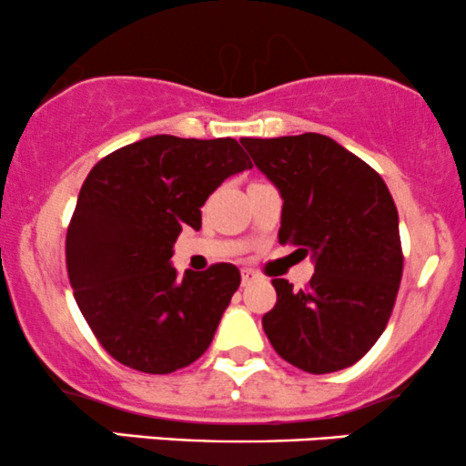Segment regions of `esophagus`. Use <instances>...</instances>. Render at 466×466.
<instances>
[{
    "instance_id": "1",
    "label": "esophagus",
    "mask_w": 466,
    "mask_h": 466,
    "mask_svg": "<svg viewBox=\"0 0 466 466\" xmlns=\"http://www.w3.org/2000/svg\"><path fill=\"white\" fill-rule=\"evenodd\" d=\"M240 280H243V287H248L251 282L260 280V274L254 269H240Z\"/></svg>"
}]
</instances>
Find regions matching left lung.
I'll list each match as a JSON object with an SVG mask.
<instances>
[{
  "mask_svg": "<svg viewBox=\"0 0 466 466\" xmlns=\"http://www.w3.org/2000/svg\"><path fill=\"white\" fill-rule=\"evenodd\" d=\"M282 195L278 240L311 254L304 289L274 278L263 329L282 360L311 374L344 370L386 330L403 276L399 212L386 181L319 133L240 140Z\"/></svg>",
  "mask_w": 466,
  "mask_h": 466,
  "instance_id": "1",
  "label": "left lung"
}]
</instances>
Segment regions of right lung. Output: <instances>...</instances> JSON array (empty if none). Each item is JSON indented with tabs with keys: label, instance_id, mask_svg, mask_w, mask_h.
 I'll use <instances>...</instances> for the list:
<instances>
[{
	"label": "right lung",
	"instance_id": "right-lung-1",
	"mask_svg": "<svg viewBox=\"0 0 466 466\" xmlns=\"http://www.w3.org/2000/svg\"><path fill=\"white\" fill-rule=\"evenodd\" d=\"M251 168L232 137L153 136L100 159L67 226L74 298L100 346L147 374L190 366L210 346L240 285L232 263L184 278L168 263L181 228L229 175Z\"/></svg>",
	"mask_w": 466,
	"mask_h": 466
}]
</instances>
